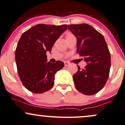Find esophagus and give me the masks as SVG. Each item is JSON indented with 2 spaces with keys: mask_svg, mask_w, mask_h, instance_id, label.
I'll list each match as a JSON object with an SVG mask.
<instances>
[{
  "mask_svg": "<svg viewBox=\"0 0 125 125\" xmlns=\"http://www.w3.org/2000/svg\"><path fill=\"white\" fill-rule=\"evenodd\" d=\"M64 66H68L70 64L69 63L67 62H64Z\"/></svg>",
  "mask_w": 125,
  "mask_h": 125,
  "instance_id": "1",
  "label": "esophagus"
}]
</instances>
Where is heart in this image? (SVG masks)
Here are the masks:
<instances>
[{
  "instance_id": "heart-1",
  "label": "heart",
  "mask_w": 125,
  "mask_h": 125,
  "mask_svg": "<svg viewBox=\"0 0 125 125\" xmlns=\"http://www.w3.org/2000/svg\"><path fill=\"white\" fill-rule=\"evenodd\" d=\"M71 35H73L72 34H71V33H68L66 34V36H71Z\"/></svg>"
}]
</instances>
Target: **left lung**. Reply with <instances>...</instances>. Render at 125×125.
Wrapping results in <instances>:
<instances>
[{
  "label": "left lung",
  "instance_id": "left-lung-1",
  "mask_svg": "<svg viewBox=\"0 0 125 125\" xmlns=\"http://www.w3.org/2000/svg\"><path fill=\"white\" fill-rule=\"evenodd\" d=\"M77 39V52L87 65L73 76L76 88L82 94L92 95L99 92L107 81L111 61L104 36L92 26L82 23L68 25Z\"/></svg>",
  "mask_w": 125,
  "mask_h": 125
}]
</instances>
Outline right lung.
I'll list each match as a JSON object with an SVG mask.
<instances>
[{
    "instance_id": "obj_1",
    "label": "right lung",
    "mask_w": 125,
    "mask_h": 125,
    "mask_svg": "<svg viewBox=\"0 0 125 125\" xmlns=\"http://www.w3.org/2000/svg\"><path fill=\"white\" fill-rule=\"evenodd\" d=\"M67 25L39 24L24 32L15 51L19 76L26 88L34 94H42L53 86L54 75L64 63L47 62L46 52L52 48Z\"/></svg>"
}]
</instances>
